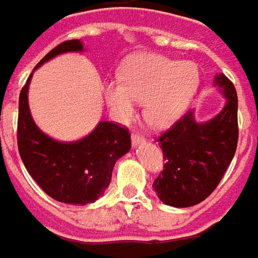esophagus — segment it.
Listing matches in <instances>:
<instances>
[{
    "instance_id": "34e87169",
    "label": "esophagus",
    "mask_w": 258,
    "mask_h": 258,
    "mask_svg": "<svg viewBox=\"0 0 258 258\" xmlns=\"http://www.w3.org/2000/svg\"><path fill=\"white\" fill-rule=\"evenodd\" d=\"M132 144H134V145L145 144V138H144L142 134H139V132H134V134H132Z\"/></svg>"
}]
</instances>
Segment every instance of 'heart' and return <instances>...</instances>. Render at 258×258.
Returning a JSON list of instances; mask_svg holds the SVG:
<instances>
[{
	"mask_svg": "<svg viewBox=\"0 0 258 258\" xmlns=\"http://www.w3.org/2000/svg\"><path fill=\"white\" fill-rule=\"evenodd\" d=\"M200 75L193 62H180L155 53L131 59L122 80L104 84V98L119 120H129L136 101L145 103V119L152 126H168L186 110L199 87Z\"/></svg>",
	"mask_w": 258,
	"mask_h": 258,
	"instance_id": "1",
	"label": "heart"
}]
</instances>
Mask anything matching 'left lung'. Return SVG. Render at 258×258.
Listing matches in <instances>:
<instances>
[{
	"instance_id": "8db88e82",
	"label": "left lung",
	"mask_w": 258,
	"mask_h": 258,
	"mask_svg": "<svg viewBox=\"0 0 258 258\" xmlns=\"http://www.w3.org/2000/svg\"><path fill=\"white\" fill-rule=\"evenodd\" d=\"M216 84L226 97L224 110L206 123H198L193 110L164 131L155 141L164 155V168L152 187L170 206H195L212 195L232 161L238 144V97L224 74Z\"/></svg>"
}]
</instances>
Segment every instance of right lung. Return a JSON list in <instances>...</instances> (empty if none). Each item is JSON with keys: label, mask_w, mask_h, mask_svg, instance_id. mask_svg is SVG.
Masks as SVG:
<instances>
[{"label": "right lung", "mask_w": 258, "mask_h": 258, "mask_svg": "<svg viewBox=\"0 0 258 258\" xmlns=\"http://www.w3.org/2000/svg\"><path fill=\"white\" fill-rule=\"evenodd\" d=\"M83 50L77 39L53 47L37 65L63 52ZM32 75L21 88L19 98L17 145L23 164L33 180L52 199L87 205L97 200L107 188L116 161L131 149V134L126 126L100 122L90 135L72 144L53 141L37 129L27 101Z\"/></svg>", "instance_id": "right-lung-1"}]
</instances>
